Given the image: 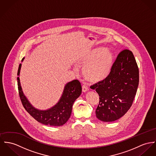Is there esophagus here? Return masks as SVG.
<instances>
[{"mask_svg": "<svg viewBox=\"0 0 156 156\" xmlns=\"http://www.w3.org/2000/svg\"><path fill=\"white\" fill-rule=\"evenodd\" d=\"M82 90H83V92H86V91L89 90V88L86 85H83V87H82Z\"/></svg>", "mask_w": 156, "mask_h": 156, "instance_id": "34e87169", "label": "esophagus"}]
</instances>
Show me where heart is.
Instances as JSON below:
<instances>
[{"label":"heart","instance_id":"1","mask_svg":"<svg viewBox=\"0 0 156 156\" xmlns=\"http://www.w3.org/2000/svg\"><path fill=\"white\" fill-rule=\"evenodd\" d=\"M85 64L83 73L90 82L97 83L105 80L110 72L113 62V54L105 48H97L90 51L80 60Z\"/></svg>","mask_w":156,"mask_h":156}]
</instances>
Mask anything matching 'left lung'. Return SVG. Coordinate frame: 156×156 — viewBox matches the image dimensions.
Masks as SVG:
<instances>
[{"instance_id": "obj_1", "label": "left lung", "mask_w": 156, "mask_h": 156, "mask_svg": "<svg viewBox=\"0 0 156 156\" xmlns=\"http://www.w3.org/2000/svg\"><path fill=\"white\" fill-rule=\"evenodd\" d=\"M139 84V69L132 51H120L108 76L94 84L99 96L96 117L113 122L122 117L130 108Z\"/></svg>"}]
</instances>
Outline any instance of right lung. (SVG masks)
<instances>
[{
	"label": "right lung",
	"instance_id": "add662e5",
	"mask_svg": "<svg viewBox=\"0 0 156 156\" xmlns=\"http://www.w3.org/2000/svg\"><path fill=\"white\" fill-rule=\"evenodd\" d=\"M24 58L22 61H23ZM21 63L20 64L17 75H20ZM19 95L22 104L27 112L37 121L46 125L59 126L64 125L69 119L72 113V106L75 100L82 92L80 82L75 80L65 85L60 100L54 106L46 110L34 108L25 96L22 90L19 76L17 78Z\"/></svg>",
	"mask_w": 156,
	"mask_h": 156
}]
</instances>
